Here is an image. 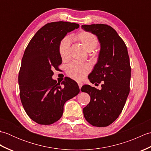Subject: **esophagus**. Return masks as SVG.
Returning <instances> with one entry per match:
<instances>
[{
	"mask_svg": "<svg viewBox=\"0 0 151 151\" xmlns=\"http://www.w3.org/2000/svg\"><path fill=\"white\" fill-rule=\"evenodd\" d=\"M78 86H79V88H80V89H81V88H82V85H83V83H82V82H78Z\"/></svg>",
	"mask_w": 151,
	"mask_h": 151,
	"instance_id": "34e87169",
	"label": "esophagus"
}]
</instances>
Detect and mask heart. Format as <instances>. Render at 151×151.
Instances as JSON below:
<instances>
[{
	"mask_svg": "<svg viewBox=\"0 0 151 151\" xmlns=\"http://www.w3.org/2000/svg\"><path fill=\"white\" fill-rule=\"evenodd\" d=\"M71 39L81 43L88 52H93L99 45V40L94 34L85 30H81L77 34L71 36ZM70 41L68 37H65L60 41L58 46V51L61 58L63 62L70 59ZM91 67L87 63L73 62L67 67V73L70 78L77 81H81L90 71Z\"/></svg>",
	"mask_w": 151,
	"mask_h": 151,
	"instance_id": "b5f03b06",
	"label": "heart"
}]
</instances>
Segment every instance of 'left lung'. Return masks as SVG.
Masks as SVG:
<instances>
[{"label": "left lung", "mask_w": 151, "mask_h": 151, "mask_svg": "<svg viewBox=\"0 0 151 151\" xmlns=\"http://www.w3.org/2000/svg\"><path fill=\"white\" fill-rule=\"evenodd\" d=\"M82 28L94 34L101 47L88 79L92 84L104 81L100 90L88 84L82 86L81 91L91 97L83 113L93 126L107 127L121 113L130 92L131 68L127 48L117 32L107 24H85Z\"/></svg>", "instance_id": "8db88e82"}]
</instances>
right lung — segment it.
Here are the masks:
<instances>
[{"mask_svg":"<svg viewBox=\"0 0 151 151\" xmlns=\"http://www.w3.org/2000/svg\"><path fill=\"white\" fill-rule=\"evenodd\" d=\"M79 28L69 22H53L38 30L28 43L22 58L18 82L25 111L40 124H51L62 116L65 102L80 92L78 84L67 78L61 84L52 79L62 60L58 46L67 33Z\"/></svg>","mask_w":151,"mask_h":151,"instance_id":"1","label":"right lung"}]
</instances>
